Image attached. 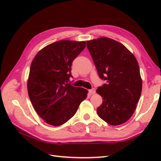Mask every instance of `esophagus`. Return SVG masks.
I'll list each match as a JSON object with an SVG mask.
<instances>
[{"label":"esophagus","instance_id":"esophagus-1","mask_svg":"<svg viewBox=\"0 0 161 161\" xmlns=\"http://www.w3.org/2000/svg\"><path fill=\"white\" fill-rule=\"evenodd\" d=\"M89 93H90V94H91V95H93V94H95V89H92L89 90Z\"/></svg>","mask_w":161,"mask_h":161}]
</instances>
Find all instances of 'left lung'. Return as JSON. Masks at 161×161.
I'll use <instances>...</instances> for the list:
<instances>
[{"mask_svg":"<svg viewBox=\"0 0 161 161\" xmlns=\"http://www.w3.org/2000/svg\"><path fill=\"white\" fill-rule=\"evenodd\" d=\"M86 43L99 76L107 82L96 91L103 99L97 114L111 125L124 124L133 115L142 92L138 61L122 43L111 38Z\"/></svg>","mask_w":161,"mask_h":161,"instance_id":"8db88e82","label":"left lung"}]
</instances>
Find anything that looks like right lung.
<instances>
[{"instance_id":"add662e5","label":"right lung","mask_w":161,"mask_h":161,"mask_svg":"<svg viewBox=\"0 0 161 161\" xmlns=\"http://www.w3.org/2000/svg\"><path fill=\"white\" fill-rule=\"evenodd\" d=\"M85 41L61 40L37 52L27 79L29 97L46 123L59 126L75 115L88 91L68 83L72 62L85 49Z\"/></svg>"}]
</instances>
